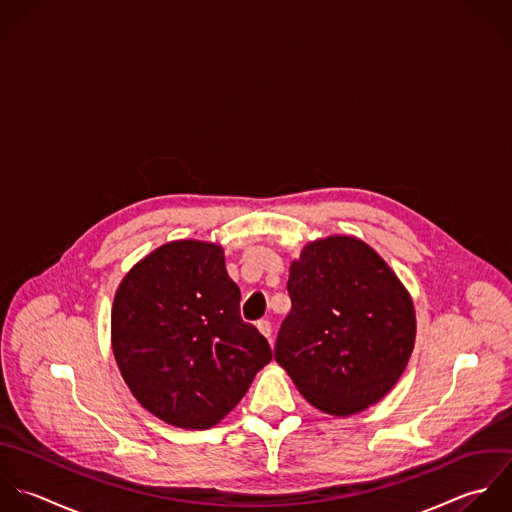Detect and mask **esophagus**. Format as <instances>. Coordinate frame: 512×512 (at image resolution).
Segmentation results:
<instances>
[{
    "label": "esophagus",
    "instance_id": "esophagus-1",
    "mask_svg": "<svg viewBox=\"0 0 512 512\" xmlns=\"http://www.w3.org/2000/svg\"><path fill=\"white\" fill-rule=\"evenodd\" d=\"M257 329H259V333H261L265 339H269V341H271V335H273V327H271V323H269L267 319H261V321L257 323Z\"/></svg>",
    "mask_w": 512,
    "mask_h": 512
}]
</instances>
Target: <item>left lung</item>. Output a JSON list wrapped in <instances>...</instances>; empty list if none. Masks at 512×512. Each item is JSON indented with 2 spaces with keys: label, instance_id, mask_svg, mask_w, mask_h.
<instances>
[{
  "label": "left lung",
  "instance_id": "8db88e82",
  "mask_svg": "<svg viewBox=\"0 0 512 512\" xmlns=\"http://www.w3.org/2000/svg\"><path fill=\"white\" fill-rule=\"evenodd\" d=\"M291 313L275 361L319 411L347 417L381 401L415 345V309L391 267L355 237L309 243L291 263Z\"/></svg>",
  "mask_w": 512,
  "mask_h": 512
}]
</instances>
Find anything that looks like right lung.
I'll list each match as a JSON object with an SVG mask.
<instances>
[{
  "label": "right lung",
  "instance_id": "right-lung-1",
  "mask_svg": "<svg viewBox=\"0 0 512 512\" xmlns=\"http://www.w3.org/2000/svg\"><path fill=\"white\" fill-rule=\"evenodd\" d=\"M239 303L223 251L211 243H167L125 275L113 299L111 345L149 413L201 431L241 401L273 355L241 319Z\"/></svg>",
  "mask_w": 512,
  "mask_h": 512
}]
</instances>
